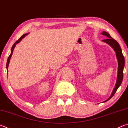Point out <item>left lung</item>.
Segmentation results:
<instances>
[{
	"instance_id": "obj_1",
	"label": "left lung",
	"mask_w": 128,
	"mask_h": 128,
	"mask_svg": "<svg viewBox=\"0 0 128 128\" xmlns=\"http://www.w3.org/2000/svg\"><path fill=\"white\" fill-rule=\"evenodd\" d=\"M104 36H106L108 38L106 39V40H102L103 42L108 44V45H110L111 48H112L115 51L116 53V56L118 62V75H117V79H116V84L115 86V87L112 92L111 96L109 97L108 99H107L104 102H106L108 101L110 98H112L114 95L116 91L118 88L120 87L122 81L123 79V70H124V65H125V59L124 57L123 56L122 50L121 49V48L119 45V43L115 40L114 39L112 38L111 36L108 34V32L105 31H103L101 33Z\"/></svg>"
}]
</instances>
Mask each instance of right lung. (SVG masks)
Returning a JSON list of instances; mask_svg holds the SVG:
<instances>
[{
    "label": "right lung",
    "mask_w": 128,
    "mask_h": 128,
    "mask_svg": "<svg viewBox=\"0 0 128 128\" xmlns=\"http://www.w3.org/2000/svg\"><path fill=\"white\" fill-rule=\"evenodd\" d=\"M29 34V33H27V34H23V35L19 38V40H17V41H16V42L13 45L12 47V48H11V52H10V55H9V57H8V60H7V62H6V69H7V72H8V66H9V62H10V58H11L12 56V54H13V50H14V48H15V47H16V45H17V44H18L19 42H20L21 41V40H22V39L24 38H25L26 36H27V34ZM7 74H8V72H7Z\"/></svg>",
    "instance_id": "right-lung-1"
}]
</instances>
